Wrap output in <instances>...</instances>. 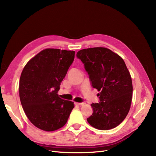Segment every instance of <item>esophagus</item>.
Listing matches in <instances>:
<instances>
[{
	"instance_id": "1",
	"label": "esophagus",
	"mask_w": 156,
	"mask_h": 156,
	"mask_svg": "<svg viewBox=\"0 0 156 156\" xmlns=\"http://www.w3.org/2000/svg\"><path fill=\"white\" fill-rule=\"evenodd\" d=\"M74 104L76 105H83V103H77V102H75Z\"/></svg>"
}]
</instances>
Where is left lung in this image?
I'll return each mask as SVG.
<instances>
[{
  "instance_id": "left-lung-1",
  "label": "left lung",
  "mask_w": 156,
  "mask_h": 156,
  "mask_svg": "<svg viewBox=\"0 0 156 156\" xmlns=\"http://www.w3.org/2000/svg\"><path fill=\"white\" fill-rule=\"evenodd\" d=\"M76 56L84 64L92 87L100 92V102L91 104L93 112L88 123L102 130L115 128L128 114L132 101V79L124 60L105 48L82 49Z\"/></svg>"
}]
</instances>
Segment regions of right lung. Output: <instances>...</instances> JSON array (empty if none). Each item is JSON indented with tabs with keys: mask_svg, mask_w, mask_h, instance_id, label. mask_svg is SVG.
Wrapping results in <instances>:
<instances>
[{
	"mask_svg": "<svg viewBox=\"0 0 156 156\" xmlns=\"http://www.w3.org/2000/svg\"><path fill=\"white\" fill-rule=\"evenodd\" d=\"M74 53V51L45 49L23 69L19 87L20 102L28 119L40 129L49 132L62 128L74 107V102L58 94Z\"/></svg>",
	"mask_w": 156,
	"mask_h": 156,
	"instance_id": "add662e5",
	"label": "right lung"
}]
</instances>
